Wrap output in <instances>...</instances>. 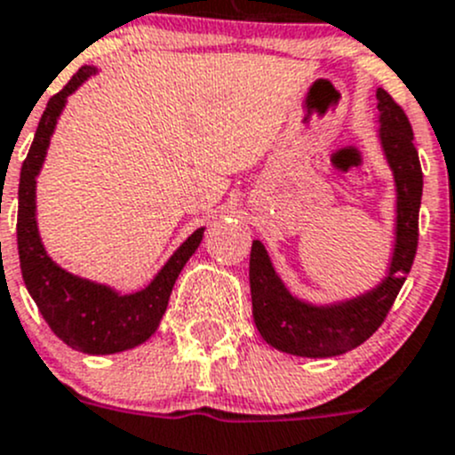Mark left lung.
<instances>
[{
    "instance_id": "obj_1",
    "label": "left lung",
    "mask_w": 455,
    "mask_h": 455,
    "mask_svg": "<svg viewBox=\"0 0 455 455\" xmlns=\"http://www.w3.org/2000/svg\"><path fill=\"white\" fill-rule=\"evenodd\" d=\"M376 97L380 124L378 138L395 184V240L389 268L380 284L367 293L333 304H311L286 289L262 242L253 240L249 259L253 320L268 345L284 354L333 358L360 347L385 322L411 271L422 200L420 160L404 110L385 88H378Z\"/></svg>"
}]
</instances>
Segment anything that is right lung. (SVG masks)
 <instances>
[{
  "mask_svg": "<svg viewBox=\"0 0 455 455\" xmlns=\"http://www.w3.org/2000/svg\"><path fill=\"white\" fill-rule=\"evenodd\" d=\"M95 73V66H82L70 77V82L48 100L28 156L21 164L17 249H20V267L26 289L52 333L75 351L108 355L133 349L156 333L169 307L175 280L200 246L204 227L193 231L153 277L151 284L135 293H120L100 282L73 275L46 253L39 237L37 206H35L37 175L46 160L48 144L66 100Z\"/></svg>",
  "mask_w": 455,
  "mask_h": 455,
  "instance_id": "1",
  "label": "right lung"
}]
</instances>
